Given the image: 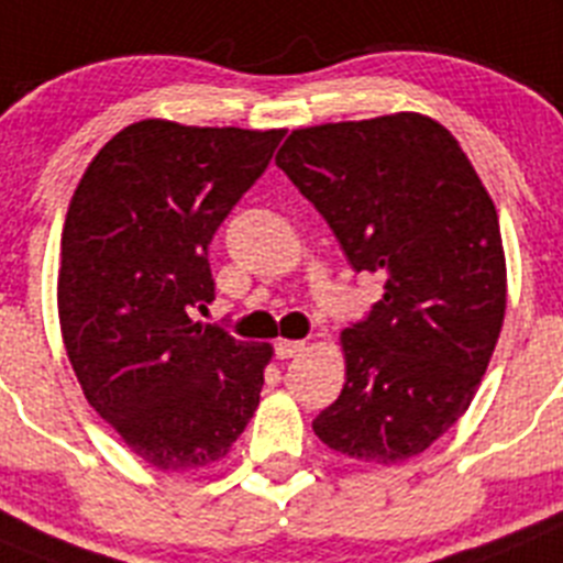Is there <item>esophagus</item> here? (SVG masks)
<instances>
[{
    "instance_id": "1",
    "label": "esophagus",
    "mask_w": 563,
    "mask_h": 563,
    "mask_svg": "<svg viewBox=\"0 0 563 563\" xmlns=\"http://www.w3.org/2000/svg\"><path fill=\"white\" fill-rule=\"evenodd\" d=\"M275 351L280 358L302 356V353H306V342H302V339H280V342L275 344Z\"/></svg>"
}]
</instances>
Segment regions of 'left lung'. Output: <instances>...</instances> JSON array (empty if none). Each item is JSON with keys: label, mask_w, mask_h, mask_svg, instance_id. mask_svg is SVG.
Segmentation results:
<instances>
[{"label": "left lung", "mask_w": 563, "mask_h": 563, "mask_svg": "<svg viewBox=\"0 0 563 563\" xmlns=\"http://www.w3.org/2000/svg\"><path fill=\"white\" fill-rule=\"evenodd\" d=\"M384 297L344 328L328 449L369 465L427 452L463 418L508 306L499 216L454 134L418 111L294 129L275 156Z\"/></svg>", "instance_id": "left-lung-1"}]
</instances>
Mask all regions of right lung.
Returning a JSON list of instances; mask_svg holds the SVG:
<instances>
[{"instance_id": "add662e5", "label": "right lung", "mask_w": 563, "mask_h": 563, "mask_svg": "<svg viewBox=\"0 0 563 563\" xmlns=\"http://www.w3.org/2000/svg\"><path fill=\"white\" fill-rule=\"evenodd\" d=\"M286 129L148 118L86 165L60 232L58 322L86 401L136 457L201 471L257 409L269 342L190 319L216 300L207 246Z\"/></svg>"}]
</instances>
